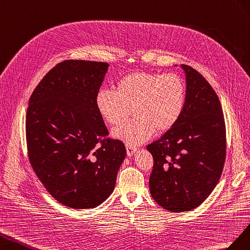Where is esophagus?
Listing matches in <instances>:
<instances>
[{"label": "esophagus", "mask_w": 250, "mask_h": 250, "mask_svg": "<svg viewBox=\"0 0 250 250\" xmlns=\"http://www.w3.org/2000/svg\"><path fill=\"white\" fill-rule=\"evenodd\" d=\"M136 151H137V147H135V146H130V145H126V154H127V156H133Z\"/></svg>", "instance_id": "1"}]
</instances>
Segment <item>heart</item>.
<instances>
[{"mask_svg":"<svg viewBox=\"0 0 250 250\" xmlns=\"http://www.w3.org/2000/svg\"><path fill=\"white\" fill-rule=\"evenodd\" d=\"M185 99L187 88L179 75L133 72L120 78L115 91H98L95 104L99 115L113 126L123 124L133 108L134 119L114 131V136L137 146L155 132L172 129L182 115Z\"/></svg>","mask_w":250,"mask_h":250,"instance_id":"b5f03b06","label":"heart"}]
</instances>
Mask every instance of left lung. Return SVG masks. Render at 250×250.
<instances>
[{
  "label": "left lung",
  "instance_id": "left-lung-1",
  "mask_svg": "<svg viewBox=\"0 0 250 250\" xmlns=\"http://www.w3.org/2000/svg\"><path fill=\"white\" fill-rule=\"evenodd\" d=\"M187 99L178 123L146 146L154 166L149 191L154 200L173 212L198 208L222 174L226 156V130L219 97L205 78L181 65Z\"/></svg>",
  "mask_w": 250,
  "mask_h": 250
}]
</instances>
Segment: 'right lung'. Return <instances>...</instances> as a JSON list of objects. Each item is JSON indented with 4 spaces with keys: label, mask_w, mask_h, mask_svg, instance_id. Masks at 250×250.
Masks as SVG:
<instances>
[{
    "label": "right lung",
    "mask_w": 250,
    "mask_h": 250,
    "mask_svg": "<svg viewBox=\"0 0 250 250\" xmlns=\"http://www.w3.org/2000/svg\"><path fill=\"white\" fill-rule=\"evenodd\" d=\"M109 63L65 61L44 76L29 99L26 137L33 170L55 200L94 208L110 197L126 151L109 131L95 98Z\"/></svg>",
    "instance_id": "1"
}]
</instances>
